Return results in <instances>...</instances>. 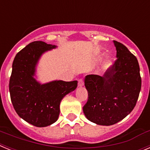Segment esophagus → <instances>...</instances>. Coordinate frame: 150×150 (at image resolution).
<instances>
[{"instance_id":"34e87169","label":"esophagus","mask_w":150,"mask_h":150,"mask_svg":"<svg viewBox=\"0 0 150 150\" xmlns=\"http://www.w3.org/2000/svg\"><path fill=\"white\" fill-rule=\"evenodd\" d=\"M83 85H84V83H83V80L82 79H79V81H78V86L81 87L83 86Z\"/></svg>"}]
</instances>
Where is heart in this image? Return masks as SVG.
I'll use <instances>...</instances> for the list:
<instances>
[{
  "label": "heart",
  "instance_id": "b5f03b06",
  "mask_svg": "<svg viewBox=\"0 0 150 150\" xmlns=\"http://www.w3.org/2000/svg\"><path fill=\"white\" fill-rule=\"evenodd\" d=\"M97 59H98V60H100V59H101V57L100 56L97 57ZM112 65V61L110 60V59H108V60H106L105 62L103 63V64H102L101 67H100V71H107V70H108V69H109Z\"/></svg>",
  "mask_w": 150,
  "mask_h": 150
}]
</instances>
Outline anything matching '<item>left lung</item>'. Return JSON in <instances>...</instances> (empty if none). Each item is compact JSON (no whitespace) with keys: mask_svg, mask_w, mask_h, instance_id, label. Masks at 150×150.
Returning <instances> with one entry per match:
<instances>
[{"mask_svg":"<svg viewBox=\"0 0 150 150\" xmlns=\"http://www.w3.org/2000/svg\"><path fill=\"white\" fill-rule=\"evenodd\" d=\"M113 43L117 59L112 67L102 76L85 77L88 98L83 112L89 121L100 125H112L126 117L134 108L141 88L137 58L121 43Z\"/></svg>","mask_w":150,"mask_h":150,"instance_id":"1","label":"left lung"}]
</instances>
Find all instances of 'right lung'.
I'll return each mask as SVG.
<instances>
[{
  "instance_id": "add662e5",
  "label": "right lung",
  "mask_w": 150,
  "mask_h": 150,
  "mask_svg": "<svg viewBox=\"0 0 150 150\" xmlns=\"http://www.w3.org/2000/svg\"><path fill=\"white\" fill-rule=\"evenodd\" d=\"M56 47L43 41H34L18 52L13 62L9 84L12 104L22 120L36 127H46L55 122L62 100L77 87L76 80H54L42 84L34 77L42 55Z\"/></svg>"
}]
</instances>
